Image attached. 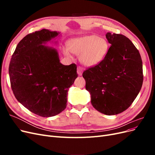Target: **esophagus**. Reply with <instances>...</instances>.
Segmentation results:
<instances>
[{"mask_svg":"<svg viewBox=\"0 0 155 155\" xmlns=\"http://www.w3.org/2000/svg\"><path fill=\"white\" fill-rule=\"evenodd\" d=\"M77 72L79 76H81L83 72V68L81 67H78L77 69Z\"/></svg>","mask_w":155,"mask_h":155,"instance_id":"34e87169","label":"esophagus"}]
</instances>
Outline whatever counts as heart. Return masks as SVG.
Listing matches in <instances>:
<instances>
[{
	"instance_id": "obj_1",
	"label": "heart",
	"mask_w": 155,
	"mask_h": 155,
	"mask_svg": "<svg viewBox=\"0 0 155 155\" xmlns=\"http://www.w3.org/2000/svg\"><path fill=\"white\" fill-rule=\"evenodd\" d=\"M109 50V43L104 38L94 35L74 37L68 42V48H63L67 57L71 52L79 55V61L86 67H94L104 59Z\"/></svg>"
}]
</instances>
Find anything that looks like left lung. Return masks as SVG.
I'll return each instance as SVG.
<instances>
[{
  "mask_svg": "<svg viewBox=\"0 0 155 155\" xmlns=\"http://www.w3.org/2000/svg\"><path fill=\"white\" fill-rule=\"evenodd\" d=\"M111 45L104 59L83 73L85 88L95 109L106 115L121 113L130 106L143 83L141 56L132 42L108 32Z\"/></svg>",
  "mask_w": 155,
  "mask_h": 155,
  "instance_id": "obj_1",
  "label": "left lung"
}]
</instances>
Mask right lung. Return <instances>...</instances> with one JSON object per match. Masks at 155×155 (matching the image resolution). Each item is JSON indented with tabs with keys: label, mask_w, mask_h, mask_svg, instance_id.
<instances>
[{
	"label": "right lung",
	"mask_w": 155,
	"mask_h": 155,
	"mask_svg": "<svg viewBox=\"0 0 155 155\" xmlns=\"http://www.w3.org/2000/svg\"><path fill=\"white\" fill-rule=\"evenodd\" d=\"M61 34L43 29L27 35L12 55L9 75L14 96L33 113L42 117L59 114L67 107L69 88L78 77L75 64L60 63L55 48L46 46Z\"/></svg>",
	"instance_id": "right-lung-1"
}]
</instances>
